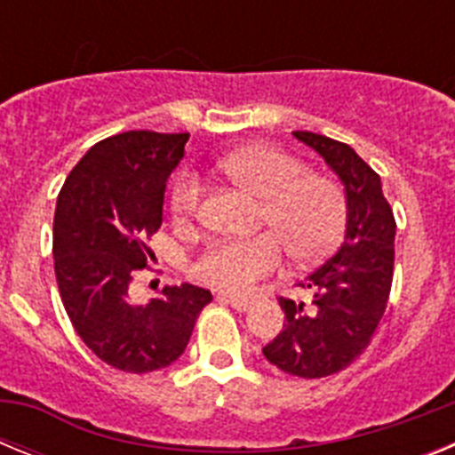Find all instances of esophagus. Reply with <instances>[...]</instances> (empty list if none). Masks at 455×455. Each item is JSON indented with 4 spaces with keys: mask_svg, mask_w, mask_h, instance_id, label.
Instances as JSON below:
<instances>
[{
    "mask_svg": "<svg viewBox=\"0 0 455 455\" xmlns=\"http://www.w3.org/2000/svg\"><path fill=\"white\" fill-rule=\"evenodd\" d=\"M219 300L232 305V307L239 309V312H246V309L252 305V300L246 299V296H232V293H219Z\"/></svg>",
    "mask_w": 455,
    "mask_h": 455,
    "instance_id": "34e87169",
    "label": "esophagus"
}]
</instances>
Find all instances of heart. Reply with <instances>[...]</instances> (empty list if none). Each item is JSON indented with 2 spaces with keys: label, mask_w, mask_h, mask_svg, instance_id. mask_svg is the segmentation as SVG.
<instances>
[{
  "label": "heart",
  "mask_w": 455,
  "mask_h": 455,
  "mask_svg": "<svg viewBox=\"0 0 455 455\" xmlns=\"http://www.w3.org/2000/svg\"><path fill=\"white\" fill-rule=\"evenodd\" d=\"M219 171L236 187L259 198V225L273 232L251 239H216L196 257V280L220 291H246L280 267L283 246L296 262L331 255L348 220L347 193L337 180L307 171L299 156L268 146L243 148L219 162ZM200 204V184L182 172L171 188L172 220L188 225Z\"/></svg>",
  "instance_id": "obj_1"
}]
</instances>
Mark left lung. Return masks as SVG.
I'll use <instances>...</instances> for the list:
<instances>
[{"label": "left lung", "mask_w": 455, "mask_h": 455, "mask_svg": "<svg viewBox=\"0 0 455 455\" xmlns=\"http://www.w3.org/2000/svg\"><path fill=\"white\" fill-rule=\"evenodd\" d=\"M315 148L347 188L348 223L339 251L300 287L312 300L277 299L287 323L262 348L268 363L299 378H325L347 369L369 347L389 300L396 220L380 175L347 143L315 132H293Z\"/></svg>", "instance_id": "1"}]
</instances>
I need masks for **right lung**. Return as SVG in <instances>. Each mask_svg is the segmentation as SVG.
<instances>
[{"instance_id":"add662e5","label":"right lung","mask_w":455,"mask_h":455,"mask_svg":"<svg viewBox=\"0 0 455 455\" xmlns=\"http://www.w3.org/2000/svg\"><path fill=\"white\" fill-rule=\"evenodd\" d=\"M188 134L123 132L70 171L54 212V273L82 341L108 367L148 373L175 363L212 293L184 283L136 305L130 287L155 252L164 191Z\"/></svg>"}]
</instances>
